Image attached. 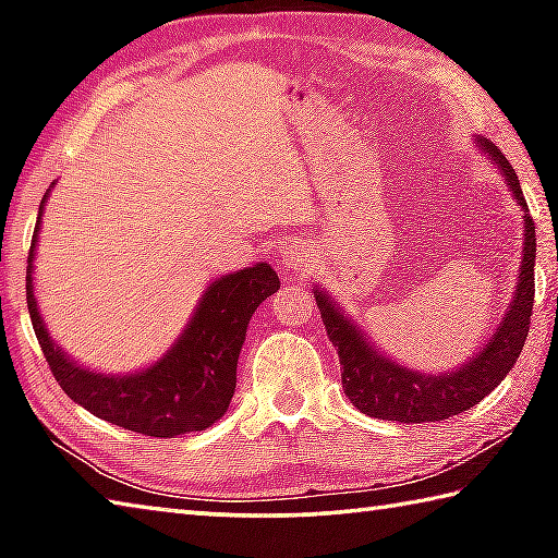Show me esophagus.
<instances>
[{
    "label": "esophagus",
    "mask_w": 558,
    "mask_h": 558,
    "mask_svg": "<svg viewBox=\"0 0 558 558\" xmlns=\"http://www.w3.org/2000/svg\"><path fill=\"white\" fill-rule=\"evenodd\" d=\"M313 253H310L307 245L302 243H290L286 245V248L280 251V266L295 272V276H305V272H310V268H313Z\"/></svg>",
    "instance_id": "esophagus-1"
}]
</instances>
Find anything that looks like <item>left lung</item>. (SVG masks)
<instances>
[{"instance_id":"1","label":"left lung","mask_w":558,"mask_h":558,"mask_svg":"<svg viewBox=\"0 0 558 558\" xmlns=\"http://www.w3.org/2000/svg\"><path fill=\"white\" fill-rule=\"evenodd\" d=\"M475 145L483 149L487 159H493L499 174L505 177V184L512 192L517 206L524 211V239L512 302L507 305L505 317L499 319L495 335L487 339L475 356H470V362H462L458 369L446 374L409 369V366L393 362L391 356L381 354L372 339L362 332V327L344 315L342 307L335 305L332 295L315 286L319 315H323L329 342L335 344L339 354L344 393L359 411L372 415V418L436 423L468 411L483 401L497 384L505 381L526 342L534 305V221L529 216L522 186H519V179L507 157L485 137H475Z\"/></svg>"}]
</instances>
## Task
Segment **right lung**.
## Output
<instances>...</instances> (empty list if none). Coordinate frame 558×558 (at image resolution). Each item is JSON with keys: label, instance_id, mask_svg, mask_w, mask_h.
<instances>
[{"label": "right lung", "instance_id": "obj_1", "mask_svg": "<svg viewBox=\"0 0 558 558\" xmlns=\"http://www.w3.org/2000/svg\"><path fill=\"white\" fill-rule=\"evenodd\" d=\"M49 194L51 189L41 199L26 260V305L56 381L93 415L143 436L174 438L214 426L233 399L245 329L260 302L280 288L278 272L256 263L211 280L182 335L155 364L132 374L93 372L53 342L34 295V256Z\"/></svg>", "mask_w": 558, "mask_h": 558}]
</instances>
